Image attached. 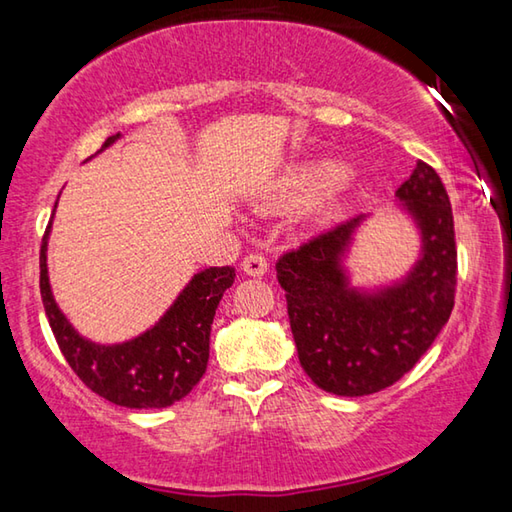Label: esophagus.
Returning a JSON list of instances; mask_svg holds the SVG:
<instances>
[{
	"mask_svg": "<svg viewBox=\"0 0 512 512\" xmlns=\"http://www.w3.org/2000/svg\"><path fill=\"white\" fill-rule=\"evenodd\" d=\"M241 268H244L246 275L259 277V275L266 273L268 259H266L262 253H250V255L244 257V262H241Z\"/></svg>",
	"mask_w": 512,
	"mask_h": 512,
	"instance_id": "obj_1",
	"label": "esophagus"
}]
</instances>
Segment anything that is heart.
Returning a JSON list of instances; mask_svg holds the SVG:
<instances>
[{
    "instance_id": "heart-1",
    "label": "heart",
    "mask_w": 512,
    "mask_h": 512,
    "mask_svg": "<svg viewBox=\"0 0 512 512\" xmlns=\"http://www.w3.org/2000/svg\"><path fill=\"white\" fill-rule=\"evenodd\" d=\"M345 178H348V169L336 160H311L305 164L293 167L287 176L280 180L277 187V196L284 203L302 205L314 203L325 194L339 189Z\"/></svg>"
}]
</instances>
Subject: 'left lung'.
I'll use <instances>...</instances> for the list:
<instances>
[{
	"label": "left lung",
	"instance_id": "8db88e82",
	"mask_svg": "<svg viewBox=\"0 0 512 512\" xmlns=\"http://www.w3.org/2000/svg\"><path fill=\"white\" fill-rule=\"evenodd\" d=\"M395 196L422 241L404 280L375 291L350 284L343 257L363 214L275 264L300 366L327 393L361 397L393 386L431 348L454 309L456 239L443 180L420 160Z\"/></svg>",
	"mask_w": 512,
	"mask_h": 512
}]
</instances>
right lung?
Returning <instances> with one entry per match:
<instances>
[{
	"label": "right lung",
	"mask_w": 512,
	"mask_h": 512,
	"mask_svg": "<svg viewBox=\"0 0 512 512\" xmlns=\"http://www.w3.org/2000/svg\"><path fill=\"white\" fill-rule=\"evenodd\" d=\"M119 133L103 142V149ZM56 212V205H54ZM40 246V293L58 348L85 386L126 409H164L183 400L201 381L210 359V332L225 289L235 282L232 266H210L196 273L164 316L131 341L101 345L85 339L58 309L49 287L47 239Z\"/></svg>",
	"instance_id": "add662e5"
}]
</instances>
